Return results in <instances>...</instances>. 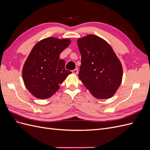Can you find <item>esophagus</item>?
Listing matches in <instances>:
<instances>
[{
    "label": "esophagus",
    "instance_id": "1",
    "mask_svg": "<svg viewBox=\"0 0 150 150\" xmlns=\"http://www.w3.org/2000/svg\"><path fill=\"white\" fill-rule=\"evenodd\" d=\"M72 72L73 74H77L78 73V68H76L75 69L72 71Z\"/></svg>",
    "mask_w": 150,
    "mask_h": 150
}]
</instances>
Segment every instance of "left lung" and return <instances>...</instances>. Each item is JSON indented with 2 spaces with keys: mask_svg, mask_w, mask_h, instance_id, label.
Here are the masks:
<instances>
[{
  "mask_svg": "<svg viewBox=\"0 0 150 150\" xmlns=\"http://www.w3.org/2000/svg\"><path fill=\"white\" fill-rule=\"evenodd\" d=\"M77 42L81 55L79 79L96 98L112 97L121 84L122 67L111 46L93 34Z\"/></svg>",
  "mask_w": 150,
  "mask_h": 150,
  "instance_id": "8db88e82",
  "label": "left lung"
}]
</instances>
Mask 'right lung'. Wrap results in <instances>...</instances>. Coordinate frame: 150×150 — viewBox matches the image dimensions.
<instances>
[{"mask_svg": "<svg viewBox=\"0 0 150 150\" xmlns=\"http://www.w3.org/2000/svg\"><path fill=\"white\" fill-rule=\"evenodd\" d=\"M70 44L69 39L47 38L39 41L31 50L22 74L26 88L35 98L51 97L72 73L65 69V61L59 59L61 52Z\"/></svg>", "mask_w": 150, "mask_h": 150, "instance_id": "obj_1", "label": "right lung"}]
</instances>
